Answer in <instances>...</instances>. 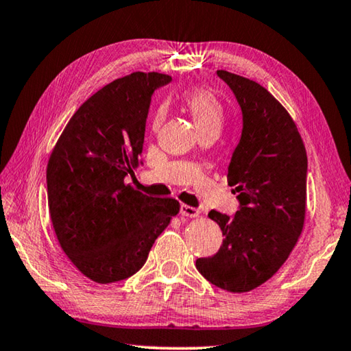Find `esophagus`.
I'll use <instances>...</instances> for the list:
<instances>
[{
    "label": "esophagus",
    "mask_w": 351,
    "mask_h": 351,
    "mask_svg": "<svg viewBox=\"0 0 351 351\" xmlns=\"http://www.w3.org/2000/svg\"><path fill=\"white\" fill-rule=\"evenodd\" d=\"M181 215L182 217H189V218H197V217H199V210L197 209V207L182 204L181 206Z\"/></svg>",
    "instance_id": "34e87169"
}]
</instances>
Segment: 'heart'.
<instances>
[{
	"instance_id": "1",
	"label": "heart",
	"mask_w": 351,
	"mask_h": 351,
	"mask_svg": "<svg viewBox=\"0 0 351 351\" xmlns=\"http://www.w3.org/2000/svg\"><path fill=\"white\" fill-rule=\"evenodd\" d=\"M184 104L192 114L195 123L201 133L207 130L219 132L224 122V108L215 94L195 88L184 94Z\"/></svg>"
}]
</instances>
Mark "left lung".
I'll list each match as a JSON object with an SVG mask.
<instances>
[{
    "label": "left lung",
    "instance_id": "1",
    "mask_svg": "<svg viewBox=\"0 0 351 351\" xmlns=\"http://www.w3.org/2000/svg\"><path fill=\"white\" fill-rule=\"evenodd\" d=\"M239 102L243 130L228 169L239 199L232 217L210 210L224 235L212 257L198 258L206 280L247 293L280 269L304 229L308 159L295 123L257 82L217 71Z\"/></svg>",
    "mask_w": 351,
    "mask_h": 351
}]
</instances>
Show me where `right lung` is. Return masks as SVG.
<instances>
[{
  "mask_svg": "<svg viewBox=\"0 0 351 351\" xmlns=\"http://www.w3.org/2000/svg\"><path fill=\"white\" fill-rule=\"evenodd\" d=\"M171 82L133 73L108 83L71 117L46 170L47 204L64 254L83 276L114 283L136 274L180 212L125 184L138 167L153 93Z\"/></svg>",
  "mask_w": 351,
  "mask_h": 351,
  "instance_id": "obj_1",
  "label": "right lung"
}]
</instances>
